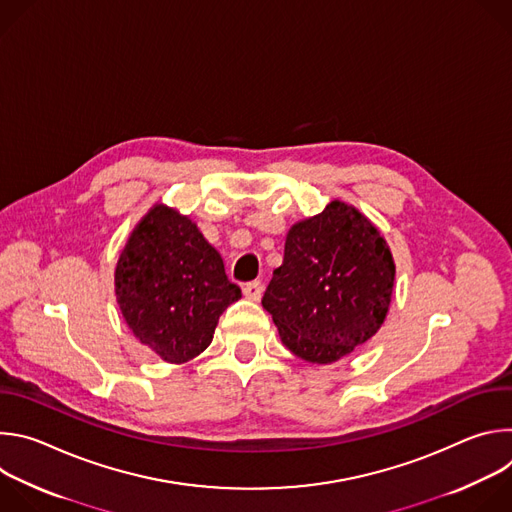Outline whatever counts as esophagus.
<instances>
[{
	"mask_svg": "<svg viewBox=\"0 0 512 512\" xmlns=\"http://www.w3.org/2000/svg\"><path fill=\"white\" fill-rule=\"evenodd\" d=\"M243 296L247 300H253V302H259L261 296H263V283L261 281H251L243 287Z\"/></svg>",
	"mask_w": 512,
	"mask_h": 512,
	"instance_id": "34e87169",
	"label": "esophagus"
}]
</instances>
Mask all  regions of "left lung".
I'll list each match as a JSON object with an SVG mask.
<instances>
[{
    "mask_svg": "<svg viewBox=\"0 0 512 512\" xmlns=\"http://www.w3.org/2000/svg\"><path fill=\"white\" fill-rule=\"evenodd\" d=\"M395 283L387 241L354 206L332 200L289 229L283 263L261 300L281 342L314 364H330L383 326Z\"/></svg>",
    "mask_w": 512,
    "mask_h": 512,
    "instance_id": "8db88e82",
    "label": "left lung"
}]
</instances>
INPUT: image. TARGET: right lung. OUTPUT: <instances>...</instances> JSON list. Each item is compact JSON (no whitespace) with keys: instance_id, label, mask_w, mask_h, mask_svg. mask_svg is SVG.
I'll return each instance as SVG.
<instances>
[{"instance_id":"right-lung-1","label":"right lung","mask_w":512,"mask_h":512,"mask_svg":"<svg viewBox=\"0 0 512 512\" xmlns=\"http://www.w3.org/2000/svg\"><path fill=\"white\" fill-rule=\"evenodd\" d=\"M115 296L133 336L162 360L182 364L208 348L241 289L190 218L156 204L119 255Z\"/></svg>"}]
</instances>
